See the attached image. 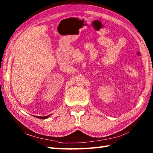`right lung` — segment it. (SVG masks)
I'll return each mask as SVG.
<instances>
[{
    "label": "right lung",
    "instance_id": "1",
    "mask_svg": "<svg viewBox=\"0 0 153 153\" xmlns=\"http://www.w3.org/2000/svg\"><path fill=\"white\" fill-rule=\"evenodd\" d=\"M51 115H48L47 116H45V117H42V116H36V117L39 118V119H42V120H45V119H47L50 117Z\"/></svg>",
    "mask_w": 153,
    "mask_h": 153
}]
</instances>
